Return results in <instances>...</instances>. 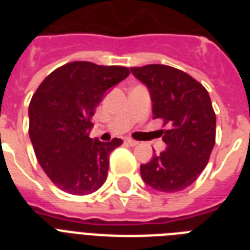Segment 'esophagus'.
Listing matches in <instances>:
<instances>
[{
	"instance_id": "34e87169",
	"label": "esophagus",
	"mask_w": 250,
	"mask_h": 250,
	"mask_svg": "<svg viewBox=\"0 0 250 250\" xmlns=\"http://www.w3.org/2000/svg\"><path fill=\"white\" fill-rule=\"evenodd\" d=\"M125 143H127V144H128L129 146H136V145L139 144L137 141L132 140V139H125Z\"/></svg>"
}]
</instances>
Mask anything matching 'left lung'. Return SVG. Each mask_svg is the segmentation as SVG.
Returning a JSON list of instances; mask_svg holds the SVG:
<instances>
[{
	"label": "left lung",
	"mask_w": 250,
	"mask_h": 250,
	"mask_svg": "<svg viewBox=\"0 0 250 250\" xmlns=\"http://www.w3.org/2000/svg\"><path fill=\"white\" fill-rule=\"evenodd\" d=\"M149 90L154 119L170 128L162 140L167 148L141 165V178L161 192H179L196 182L215 144V113L208 90L186 72L166 64L131 67Z\"/></svg>",
	"instance_id": "left-lung-1"
}]
</instances>
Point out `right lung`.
Returning a JSON list of instances; mask_svg holds the SVG:
<instances>
[{"label": "right lung", "instance_id": "1", "mask_svg": "<svg viewBox=\"0 0 250 250\" xmlns=\"http://www.w3.org/2000/svg\"><path fill=\"white\" fill-rule=\"evenodd\" d=\"M128 75L122 66L78 61L54 70L32 96L29 139L39 164L60 189L83 196L105 183L110 153L123 141L90 139V118L106 90Z\"/></svg>", "mask_w": 250, "mask_h": 250}]
</instances>
